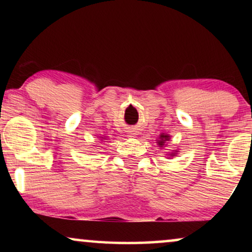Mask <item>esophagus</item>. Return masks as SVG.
I'll return each instance as SVG.
<instances>
[{
    "mask_svg": "<svg viewBox=\"0 0 252 252\" xmlns=\"http://www.w3.org/2000/svg\"><path fill=\"white\" fill-rule=\"evenodd\" d=\"M130 132H132V133H130V135H132V136L136 135V134H135V130H130Z\"/></svg>",
    "mask_w": 252,
    "mask_h": 252,
    "instance_id": "obj_1",
    "label": "esophagus"
}]
</instances>
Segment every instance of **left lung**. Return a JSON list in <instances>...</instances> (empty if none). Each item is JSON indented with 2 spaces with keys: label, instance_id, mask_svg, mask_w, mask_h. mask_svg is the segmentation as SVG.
I'll use <instances>...</instances> for the list:
<instances>
[{
  "label": "left lung",
  "instance_id": "left-lung-1",
  "mask_svg": "<svg viewBox=\"0 0 252 252\" xmlns=\"http://www.w3.org/2000/svg\"><path fill=\"white\" fill-rule=\"evenodd\" d=\"M171 139V135H168L166 133H160L159 136H158V140H157V146H159L160 149H163L165 146H167V141H170ZM179 150H173V151H170V153L166 154L168 157H175L178 155Z\"/></svg>",
  "mask_w": 252,
  "mask_h": 252
}]
</instances>
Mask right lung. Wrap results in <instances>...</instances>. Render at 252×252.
Masks as SVG:
<instances>
[{
    "mask_svg": "<svg viewBox=\"0 0 252 252\" xmlns=\"http://www.w3.org/2000/svg\"><path fill=\"white\" fill-rule=\"evenodd\" d=\"M99 139H101V141H104V140H106V137L105 136H99Z\"/></svg>",
    "mask_w": 252,
    "mask_h": 252,
    "instance_id": "add662e5",
    "label": "right lung"
}]
</instances>
